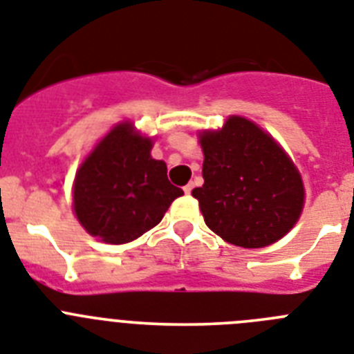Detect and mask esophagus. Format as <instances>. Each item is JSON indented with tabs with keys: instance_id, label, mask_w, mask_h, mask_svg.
Returning <instances> with one entry per match:
<instances>
[{
	"instance_id": "1",
	"label": "esophagus",
	"mask_w": 354,
	"mask_h": 354,
	"mask_svg": "<svg viewBox=\"0 0 354 354\" xmlns=\"http://www.w3.org/2000/svg\"><path fill=\"white\" fill-rule=\"evenodd\" d=\"M192 189H194V185H192V183H187V185L183 187V191H185V194H191Z\"/></svg>"
}]
</instances>
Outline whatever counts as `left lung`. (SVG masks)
<instances>
[{"label":"left lung","instance_id":"obj_1","mask_svg":"<svg viewBox=\"0 0 354 354\" xmlns=\"http://www.w3.org/2000/svg\"><path fill=\"white\" fill-rule=\"evenodd\" d=\"M203 187L192 191L212 232L243 248H263L290 232L302 212L299 171L272 136L243 117L200 136Z\"/></svg>","mask_w":354,"mask_h":354}]
</instances>
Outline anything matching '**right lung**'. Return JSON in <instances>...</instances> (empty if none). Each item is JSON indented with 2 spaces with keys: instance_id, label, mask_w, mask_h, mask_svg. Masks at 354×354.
<instances>
[{
  "instance_id": "1",
  "label": "right lung",
  "mask_w": 354,
  "mask_h": 354,
  "mask_svg": "<svg viewBox=\"0 0 354 354\" xmlns=\"http://www.w3.org/2000/svg\"><path fill=\"white\" fill-rule=\"evenodd\" d=\"M153 142L118 124L77 171L73 210L82 227L104 243L122 245L162 221L182 196L167 180V165L151 156Z\"/></svg>"
}]
</instances>
